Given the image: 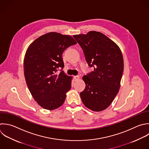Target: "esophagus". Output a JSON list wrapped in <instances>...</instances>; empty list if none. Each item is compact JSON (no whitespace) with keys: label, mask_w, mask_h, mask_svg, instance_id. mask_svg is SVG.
<instances>
[{"label":"esophagus","mask_w":149,"mask_h":149,"mask_svg":"<svg viewBox=\"0 0 149 149\" xmlns=\"http://www.w3.org/2000/svg\"><path fill=\"white\" fill-rule=\"evenodd\" d=\"M73 78H74V80H78L79 79V76H75L73 77Z\"/></svg>","instance_id":"esophagus-1"}]
</instances>
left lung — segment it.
<instances>
[{
	"label": "left lung",
	"mask_w": 149,
	"mask_h": 149,
	"mask_svg": "<svg viewBox=\"0 0 149 149\" xmlns=\"http://www.w3.org/2000/svg\"><path fill=\"white\" fill-rule=\"evenodd\" d=\"M86 62L94 70L83 77L85 89L80 93L84 105L93 111H103L117 95L123 71L119 47L104 34L94 31L73 36Z\"/></svg>",
	"instance_id": "obj_1"
}]
</instances>
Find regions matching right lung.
Masks as SVG:
<instances>
[{"instance_id":"add662e5","label":"right lung","mask_w":149,"mask_h":149,"mask_svg":"<svg viewBox=\"0 0 149 149\" xmlns=\"http://www.w3.org/2000/svg\"><path fill=\"white\" fill-rule=\"evenodd\" d=\"M75 44L71 36L52 32L40 37L29 47L24 60V76L32 96L41 107L53 110L63 104L71 88L72 77L63 70L62 55Z\"/></svg>"}]
</instances>
